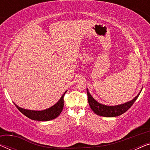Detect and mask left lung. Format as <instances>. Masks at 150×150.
Listing matches in <instances>:
<instances>
[{
    "mask_svg": "<svg viewBox=\"0 0 150 150\" xmlns=\"http://www.w3.org/2000/svg\"><path fill=\"white\" fill-rule=\"evenodd\" d=\"M141 91L139 92L136 97L134 99H132L130 101L127 102L126 103L119 104V105L115 106H107L104 105V104H100L99 102L96 101L94 98L92 97L91 94L88 91V89H87V97H88V102L91 107V110L95 112L96 115L100 116L103 117H117L119 115H121L125 112H126L129 108H130L134 102L136 101L137 98L140 95Z\"/></svg>",
    "mask_w": 150,
    "mask_h": 150,
    "instance_id": "left-lung-1",
    "label": "left lung"
}]
</instances>
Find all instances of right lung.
<instances>
[{
	"mask_svg": "<svg viewBox=\"0 0 150 150\" xmlns=\"http://www.w3.org/2000/svg\"><path fill=\"white\" fill-rule=\"evenodd\" d=\"M67 91L63 94V96H61L59 101L54 105L43 110H33L24 109V108H22L20 107V106H18V105H16L15 103H14V104H15V106L17 107L18 109L22 114L24 115L26 117H27L28 118L30 119V120L42 121V122L50 121L57 118L61 114V112L63 108V106H64L63 97H64L65 93Z\"/></svg>",
	"mask_w": 150,
	"mask_h": 150,
	"instance_id": "add662e5",
	"label": "right lung"
}]
</instances>
